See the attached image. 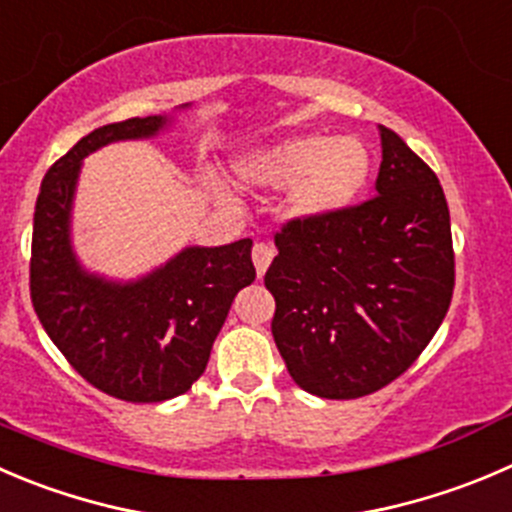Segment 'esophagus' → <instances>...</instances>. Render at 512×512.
<instances>
[{"mask_svg": "<svg viewBox=\"0 0 512 512\" xmlns=\"http://www.w3.org/2000/svg\"><path fill=\"white\" fill-rule=\"evenodd\" d=\"M272 257H275V247L272 245H265V242H257L255 247H252V262H255V270H257V277H262L267 272V267H270Z\"/></svg>", "mask_w": 512, "mask_h": 512, "instance_id": "1", "label": "esophagus"}]
</instances>
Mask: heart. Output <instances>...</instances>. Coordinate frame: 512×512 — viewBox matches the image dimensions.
Masks as SVG:
<instances>
[{"label":"heart","instance_id":"b5f03b06","mask_svg":"<svg viewBox=\"0 0 512 512\" xmlns=\"http://www.w3.org/2000/svg\"><path fill=\"white\" fill-rule=\"evenodd\" d=\"M235 172L250 187L287 190V212L297 220H325L360 197L372 157L357 137L292 135L237 160Z\"/></svg>","mask_w":512,"mask_h":512}]
</instances>
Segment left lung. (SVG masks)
Instances as JSON below:
<instances>
[{"label":"left lung","mask_w":512,"mask_h":512,"mask_svg":"<svg viewBox=\"0 0 512 512\" xmlns=\"http://www.w3.org/2000/svg\"><path fill=\"white\" fill-rule=\"evenodd\" d=\"M375 197L275 235L265 275L272 337L292 380L352 400L403 375L438 332L455 285L450 212L435 172L388 127Z\"/></svg>","instance_id":"8db88e82"}]
</instances>
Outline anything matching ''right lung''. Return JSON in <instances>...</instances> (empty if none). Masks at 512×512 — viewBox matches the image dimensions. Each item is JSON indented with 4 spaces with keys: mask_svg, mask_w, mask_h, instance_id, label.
Instances as JSON below:
<instances>
[{
    "mask_svg": "<svg viewBox=\"0 0 512 512\" xmlns=\"http://www.w3.org/2000/svg\"><path fill=\"white\" fill-rule=\"evenodd\" d=\"M172 119L150 114L89 132L49 167L34 207V312L84 380L127 403H162L187 393L205 372L235 295L255 280L250 237L220 247L190 245L127 282L79 262L72 207L82 160L112 142L157 137Z\"/></svg>",
    "mask_w": 512,
    "mask_h": 512,
    "instance_id": "right-lung-1",
    "label": "right lung"
}]
</instances>
